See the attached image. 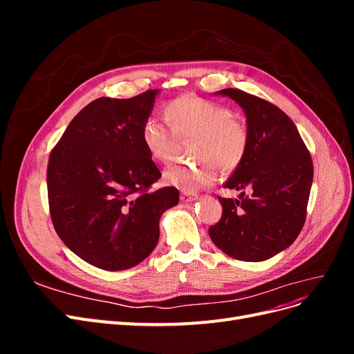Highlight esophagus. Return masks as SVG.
Instances as JSON below:
<instances>
[{"label": "esophagus", "mask_w": 354, "mask_h": 354, "mask_svg": "<svg viewBox=\"0 0 354 354\" xmlns=\"http://www.w3.org/2000/svg\"><path fill=\"white\" fill-rule=\"evenodd\" d=\"M180 199L183 201V202H190V201H195V199H198V195L195 194V192H186V190H181Z\"/></svg>", "instance_id": "esophagus-1"}]
</instances>
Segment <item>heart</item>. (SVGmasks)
<instances>
[{"mask_svg":"<svg viewBox=\"0 0 354 354\" xmlns=\"http://www.w3.org/2000/svg\"><path fill=\"white\" fill-rule=\"evenodd\" d=\"M168 122L149 118L142 127V142L158 162L173 160L180 140L196 138L192 155L199 162L174 164L165 169L164 180L181 190L194 192L216 181L217 167L233 171L248 151L250 134L245 124L226 106L195 95H181L167 108Z\"/></svg>","mask_w":354,"mask_h":354,"instance_id":"heart-1","label":"heart"}]
</instances>
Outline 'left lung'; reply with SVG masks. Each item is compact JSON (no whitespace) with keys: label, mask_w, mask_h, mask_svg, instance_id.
Returning <instances> with one entry per match:
<instances>
[{"label":"left lung","mask_w":354,"mask_h":354,"mask_svg":"<svg viewBox=\"0 0 354 354\" xmlns=\"http://www.w3.org/2000/svg\"><path fill=\"white\" fill-rule=\"evenodd\" d=\"M223 95L238 102L248 122V151L224 187L239 199L221 198V218L211 241L234 260L264 261L291 245L306 223L313 162L295 124L273 103L239 88ZM250 195L244 196V190Z\"/></svg>","instance_id":"8db88e82"}]
</instances>
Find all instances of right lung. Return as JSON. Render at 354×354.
I'll use <instances>...</instances> for the list:
<instances>
[{
	"label": "right lung",
	"instance_id": "obj_1",
	"mask_svg": "<svg viewBox=\"0 0 354 354\" xmlns=\"http://www.w3.org/2000/svg\"><path fill=\"white\" fill-rule=\"evenodd\" d=\"M156 93L91 102L50 152L53 226L72 252L103 270L131 269L149 257L160 216L178 203L173 186L151 190L160 171L142 142V127Z\"/></svg>",
	"mask_w": 354,
	"mask_h": 354
}]
</instances>
